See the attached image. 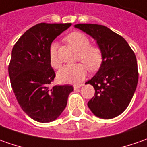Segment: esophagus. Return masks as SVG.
<instances>
[{
    "label": "esophagus",
    "mask_w": 147,
    "mask_h": 147,
    "mask_svg": "<svg viewBox=\"0 0 147 147\" xmlns=\"http://www.w3.org/2000/svg\"><path fill=\"white\" fill-rule=\"evenodd\" d=\"M81 86L82 84H76V85H74V89H75V90H77V89H79Z\"/></svg>",
    "instance_id": "1"
}]
</instances>
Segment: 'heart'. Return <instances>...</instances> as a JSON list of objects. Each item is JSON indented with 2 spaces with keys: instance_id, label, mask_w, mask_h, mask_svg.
I'll return each mask as SVG.
<instances>
[{
  "instance_id": "heart-1",
  "label": "heart",
  "mask_w": 147,
  "mask_h": 147,
  "mask_svg": "<svg viewBox=\"0 0 147 147\" xmlns=\"http://www.w3.org/2000/svg\"><path fill=\"white\" fill-rule=\"evenodd\" d=\"M66 41L79 51L78 59L81 60L90 71H96L100 66L102 62L101 51L98 47L90 46V41L85 34L80 32H72L66 37ZM49 57L51 67L58 68L60 66V60L58 57L55 43L50 46ZM84 65L79 63L63 67L57 74L59 81L63 84H80L86 76L87 67Z\"/></svg>"
}]
</instances>
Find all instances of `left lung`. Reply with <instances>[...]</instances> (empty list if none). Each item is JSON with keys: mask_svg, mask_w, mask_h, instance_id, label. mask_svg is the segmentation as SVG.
Here are the masks:
<instances>
[{"mask_svg": "<svg viewBox=\"0 0 147 147\" xmlns=\"http://www.w3.org/2000/svg\"><path fill=\"white\" fill-rule=\"evenodd\" d=\"M75 27L92 37L102 53L99 71L85 83L95 88L88 106L100 118L116 117L128 107L136 90L138 71L135 54L121 36L105 26L77 24Z\"/></svg>", "mask_w": 147, "mask_h": 147, "instance_id": "1", "label": "left lung"}]
</instances>
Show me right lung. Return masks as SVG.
Instances as JSON below:
<instances>
[{
    "instance_id": "right-lung-1",
    "label": "right lung",
    "mask_w": 147,
    "mask_h": 147,
    "mask_svg": "<svg viewBox=\"0 0 147 147\" xmlns=\"http://www.w3.org/2000/svg\"><path fill=\"white\" fill-rule=\"evenodd\" d=\"M71 23H39L25 32L12 50L9 75L16 99L26 114L38 122L57 119L67 106L71 85L49 86L55 77L49 48Z\"/></svg>"
}]
</instances>
